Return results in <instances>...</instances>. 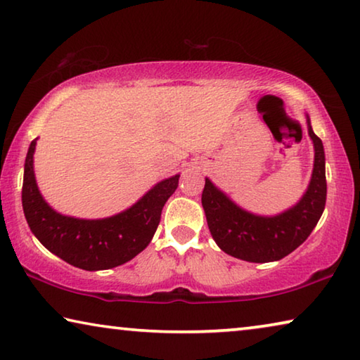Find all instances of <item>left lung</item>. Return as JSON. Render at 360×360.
I'll use <instances>...</instances> for the list:
<instances>
[{
  "instance_id": "1",
  "label": "left lung",
  "mask_w": 360,
  "mask_h": 360,
  "mask_svg": "<svg viewBox=\"0 0 360 360\" xmlns=\"http://www.w3.org/2000/svg\"><path fill=\"white\" fill-rule=\"evenodd\" d=\"M307 133L314 142L312 178L303 198L277 216H258L237 207L208 178L202 205L211 236L222 252L250 262L278 261L311 236L327 200L325 153L322 141L314 134L309 118Z\"/></svg>"
}]
</instances>
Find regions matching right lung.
Returning a JSON list of instances; mask_svg holds the SVG:
<instances>
[{
	"mask_svg": "<svg viewBox=\"0 0 360 360\" xmlns=\"http://www.w3.org/2000/svg\"><path fill=\"white\" fill-rule=\"evenodd\" d=\"M28 147L22 186V207L35 237L51 253L84 271H102L133 259L150 243L162 210L179 184V174L163 179L133 207L104 219H78L57 213L38 191L33 153Z\"/></svg>",
	"mask_w": 360,
	"mask_h": 360,
	"instance_id": "obj_1",
	"label": "right lung"
}]
</instances>
